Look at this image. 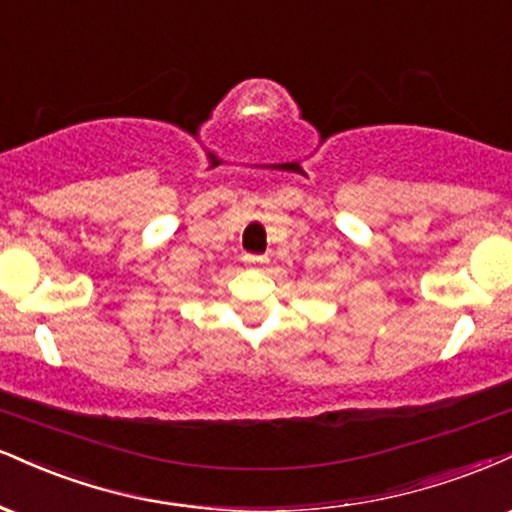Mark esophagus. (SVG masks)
Returning <instances> with one entry per match:
<instances>
[{
    "instance_id": "1",
    "label": "esophagus",
    "mask_w": 512,
    "mask_h": 512,
    "mask_svg": "<svg viewBox=\"0 0 512 512\" xmlns=\"http://www.w3.org/2000/svg\"><path fill=\"white\" fill-rule=\"evenodd\" d=\"M263 261H266V258H263V256H256V254H244V263H246V266H249V268L261 266Z\"/></svg>"
}]
</instances>
